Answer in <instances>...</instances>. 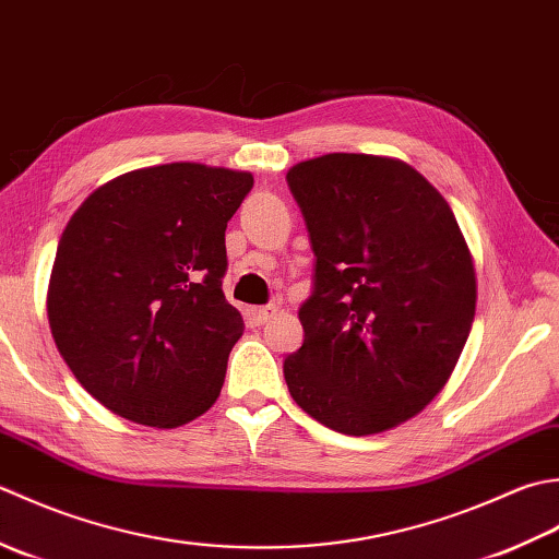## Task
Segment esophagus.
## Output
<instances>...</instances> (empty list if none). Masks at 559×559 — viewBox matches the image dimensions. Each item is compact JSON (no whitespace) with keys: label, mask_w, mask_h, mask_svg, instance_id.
I'll use <instances>...</instances> for the list:
<instances>
[{"label":"esophagus","mask_w":559,"mask_h":559,"mask_svg":"<svg viewBox=\"0 0 559 559\" xmlns=\"http://www.w3.org/2000/svg\"><path fill=\"white\" fill-rule=\"evenodd\" d=\"M272 316H277V306H250L248 321L255 325H265Z\"/></svg>","instance_id":"34e87169"}]
</instances>
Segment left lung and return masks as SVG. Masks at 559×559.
I'll return each mask as SVG.
<instances>
[{"instance_id":"8db88e82","label":"left lung","mask_w":559,"mask_h":559,"mask_svg":"<svg viewBox=\"0 0 559 559\" xmlns=\"http://www.w3.org/2000/svg\"><path fill=\"white\" fill-rule=\"evenodd\" d=\"M316 253L304 345L284 379L328 429L369 437L435 401L468 340L477 277L441 192L393 156L323 154L287 170Z\"/></svg>"}]
</instances>
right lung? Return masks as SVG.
<instances>
[{
    "instance_id": "add662e5",
    "label": "right lung",
    "mask_w": 559,
    "mask_h": 559,
    "mask_svg": "<svg viewBox=\"0 0 559 559\" xmlns=\"http://www.w3.org/2000/svg\"><path fill=\"white\" fill-rule=\"evenodd\" d=\"M248 170L176 162L108 180L67 222L48 321L76 381L130 423L188 425L216 403L243 318L226 301V222Z\"/></svg>"
}]
</instances>
